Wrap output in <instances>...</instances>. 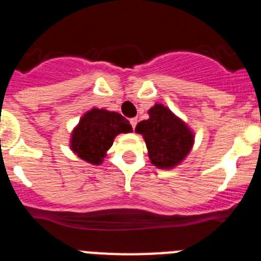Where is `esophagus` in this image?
Instances as JSON below:
<instances>
[{"instance_id": "esophagus-1", "label": "esophagus", "mask_w": 261, "mask_h": 261, "mask_svg": "<svg viewBox=\"0 0 261 261\" xmlns=\"http://www.w3.org/2000/svg\"><path fill=\"white\" fill-rule=\"evenodd\" d=\"M130 124H132V128L135 129L136 125H137V119H136V117H132V119H130Z\"/></svg>"}]
</instances>
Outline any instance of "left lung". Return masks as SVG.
<instances>
[{"label":"left lung","instance_id":"obj_1","mask_svg":"<svg viewBox=\"0 0 261 261\" xmlns=\"http://www.w3.org/2000/svg\"><path fill=\"white\" fill-rule=\"evenodd\" d=\"M146 142L149 158L158 168H172L188 155L193 146V133L177 116L162 105L149 110V119L136 126Z\"/></svg>","mask_w":261,"mask_h":261}]
</instances>
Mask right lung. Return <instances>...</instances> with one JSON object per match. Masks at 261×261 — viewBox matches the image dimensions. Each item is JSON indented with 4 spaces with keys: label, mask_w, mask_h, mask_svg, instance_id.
Listing matches in <instances>:
<instances>
[{
    "label": "right lung",
    "mask_w": 261,
    "mask_h": 261,
    "mask_svg": "<svg viewBox=\"0 0 261 261\" xmlns=\"http://www.w3.org/2000/svg\"><path fill=\"white\" fill-rule=\"evenodd\" d=\"M132 125L117 112L93 108L84 115L70 138V149L86 162L100 165L119 133H130Z\"/></svg>",
    "instance_id": "1"
}]
</instances>
